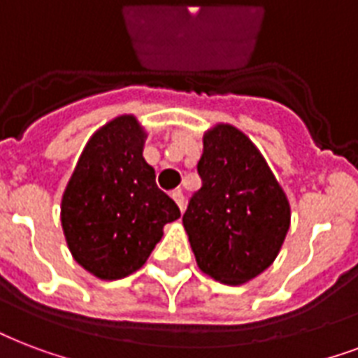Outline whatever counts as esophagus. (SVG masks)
<instances>
[{
    "mask_svg": "<svg viewBox=\"0 0 358 358\" xmlns=\"http://www.w3.org/2000/svg\"><path fill=\"white\" fill-rule=\"evenodd\" d=\"M171 197H173L174 203L178 204L180 210H184V193H182V191H180V189L171 191Z\"/></svg>",
    "mask_w": 358,
    "mask_h": 358,
    "instance_id": "34e87169",
    "label": "esophagus"
}]
</instances>
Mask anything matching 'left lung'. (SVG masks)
I'll return each instance as SVG.
<instances>
[{"instance_id": "8db88e82", "label": "left lung", "mask_w": 358, "mask_h": 358, "mask_svg": "<svg viewBox=\"0 0 358 358\" xmlns=\"http://www.w3.org/2000/svg\"><path fill=\"white\" fill-rule=\"evenodd\" d=\"M197 171L203 185L182 217L197 266L227 285L252 282L287 236V195L250 136L231 124L204 133Z\"/></svg>"}]
</instances>
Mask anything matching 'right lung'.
Wrapping results in <instances>:
<instances>
[{"mask_svg": "<svg viewBox=\"0 0 358 358\" xmlns=\"http://www.w3.org/2000/svg\"><path fill=\"white\" fill-rule=\"evenodd\" d=\"M146 129L133 114L116 116L90 136L62 197V229L71 255L99 280L143 268L180 217L144 159Z\"/></svg>", "mask_w": 358, "mask_h": 358, "instance_id": "1", "label": "right lung"}]
</instances>
